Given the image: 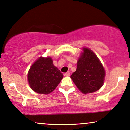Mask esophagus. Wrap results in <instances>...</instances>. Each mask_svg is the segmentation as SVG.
Returning <instances> with one entry per match:
<instances>
[{
  "label": "esophagus",
  "instance_id": "obj_1",
  "mask_svg": "<svg viewBox=\"0 0 130 130\" xmlns=\"http://www.w3.org/2000/svg\"><path fill=\"white\" fill-rule=\"evenodd\" d=\"M64 75H65V76H66V77H69L70 75V73H69V72H67V73L64 74Z\"/></svg>",
  "mask_w": 130,
  "mask_h": 130
}]
</instances>
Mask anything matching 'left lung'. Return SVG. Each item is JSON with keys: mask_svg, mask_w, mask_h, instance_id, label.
Here are the masks:
<instances>
[{"mask_svg": "<svg viewBox=\"0 0 130 130\" xmlns=\"http://www.w3.org/2000/svg\"><path fill=\"white\" fill-rule=\"evenodd\" d=\"M105 70L101 62L91 49L83 48L77 62V70L71 78L83 93H92L103 85Z\"/></svg>", "mask_w": 130, "mask_h": 130, "instance_id": "left-lung-1", "label": "left lung"}]
</instances>
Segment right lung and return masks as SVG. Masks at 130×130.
I'll list each match as a JSON object with an SVG mask.
<instances>
[{
    "label": "right lung",
    "instance_id": "1",
    "mask_svg": "<svg viewBox=\"0 0 130 130\" xmlns=\"http://www.w3.org/2000/svg\"><path fill=\"white\" fill-rule=\"evenodd\" d=\"M63 77V74L53 65L50 57H39L27 74L31 89L41 94H48L53 91Z\"/></svg>",
    "mask_w": 130,
    "mask_h": 130
}]
</instances>
